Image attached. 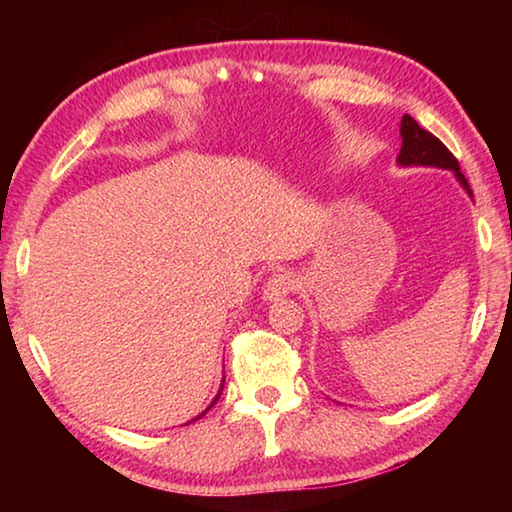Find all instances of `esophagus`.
Listing matches in <instances>:
<instances>
[{
	"instance_id": "34e87169",
	"label": "esophagus",
	"mask_w": 512,
	"mask_h": 512,
	"mask_svg": "<svg viewBox=\"0 0 512 512\" xmlns=\"http://www.w3.org/2000/svg\"><path fill=\"white\" fill-rule=\"evenodd\" d=\"M298 287V277L291 271H275L268 282L264 284V298L266 300H277L289 296V293L296 291Z\"/></svg>"
}]
</instances>
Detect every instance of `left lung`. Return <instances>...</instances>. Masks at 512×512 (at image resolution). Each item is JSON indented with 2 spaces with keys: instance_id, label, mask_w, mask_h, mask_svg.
<instances>
[{
  "instance_id": "1",
  "label": "left lung",
  "mask_w": 512,
  "mask_h": 512,
  "mask_svg": "<svg viewBox=\"0 0 512 512\" xmlns=\"http://www.w3.org/2000/svg\"><path fill=\"white\" fill-rule=\"evenodd\" d=\"M402 149L397 155V162L409 167V164H427V167H443L456 171L461 185L470 192V185H467L465 176L461 173V164L454 158V153L447 149V146L438 140L436 135L424 131V128L415 121L411 115L402 117Z\"/></svg>"
}]
</instances>
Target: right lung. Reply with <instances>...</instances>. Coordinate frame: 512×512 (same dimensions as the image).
I'll return each instance as SVG.
<instances>
[{
  "mask_svg": "<svg viewBox=\"0 0 512 512\" xmlns=\"http://www.w3.org/2000/svg\"><path fill=\"white\" fill-rule=\"evenodd\" d=\"M221 391H223V388H221ZM219 395H221V393H219ZM216 400H219V397H216ZM216 400H214V402H216Z\"/></svg>",
  "mask_w": 512,
  "mask_h": 512,
  "instance_id": "add662e5",
  "label": "right lung"
}]
</instances>
